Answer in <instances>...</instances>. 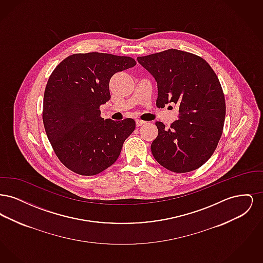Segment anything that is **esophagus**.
I'll return each instance as SVG.
<instances>
[{
    "mask_svg": "<svg viewBox=\"0 0 263 263\" xmlns=\"http://www.w3.org/2000/svg\"><path fill=\"white\" fill-rule=\"evenodd\" d=\"M145 123H146V122H145V121H143V120H140V119H137V120H136V126H137V127H139V126L144 125Z\"/></svg>",
    "mask_w": 263,
    "mask_h": 263,
    "instance_id": "esophagus-1",
    "label": "esophagus"
}]
</instances>
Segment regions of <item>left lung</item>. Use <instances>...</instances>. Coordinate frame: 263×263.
Listing matches in <instances>:
<instances>
[{
  "label": "left lung",
  "mask_w": 263,
  "mask_h": 263,
  "mask_svg": "<svg viewBox=\"0 0 263 263\" xmlns=\"http://www.w3.org/2000/svg\"><path fill=\"white\" fill-rule=\"evenodd\" d=\"M137 60L158 84L157 106L178 105V119L171 128L156 122L154 158L177 174L197 170L210 159L223 133L226 102L218 77L203 58L185 51L167 49Z\"/></svg>",
  "instance_id": "1"
}]
</instances>
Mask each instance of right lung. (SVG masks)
<instances>
[{"instance_id": "add662e5", "label": "right lung", "mask_w": 263, "mask_h": 263, "mask_svg": "<svg viewBox=\"0 0 263 263\" xmlns=\"http://www.w3.org/2000/svg\"><path fill=\"white\" fill-rule=\"evenodd\" d=\"M136 61L107 53H78L52 72L43 100V124L60 162L81 175L100 174L118 159L134 131L132 118L100 117V106L110 100L109 81Z\"/></svg>"}]
</instances>
